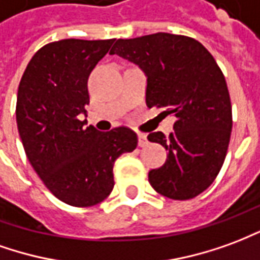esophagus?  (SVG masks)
I'll return each instance as SVG.
<instances>
[{"instance_id": "obj_1", "label": "esophagus", "mask_w": 260, "mask_h": 260, "mask_svg": "<svg viewBox=\"0 0 260 260\" xmlns=\"http://www.w3.org/2000/svg\"><path fill=\"white\" fill-rule=\"evenodd\" d=\"M148 144V140H147V134L139 133V145L140 147H145Z\"/></svg>"}]
</instances>
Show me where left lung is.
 <instances>
[{
    "label": "left lung",
    "mask_w": 260,
    "mask_h": 260,
    "mask_svg": "<svg viewBox=\"0 0 260 260\" xmlns=\"http://www.w3.org/2000/svg\"><path fill=\"white\" fill-rule=\"evenodd\" d=\"M110 54L139 66L147 106L176 119L169 137L148 134L168 151L167 162L148 172L151 186L174 200L196 198L220 172L233 128L227 82L214 57L194 39L164 32L119 39Z\"/></svg>",
    "instance_id": "8db88e82"
}]
</instances>
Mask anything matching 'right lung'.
<instances>
[{
  "instance_id": "add662e5",
  "label": "right lung",
  "mask_w": 260,
  "mask_h": 260,
  "mask_svg": "<svg viewBox=\"0 0 260 260\" xmlns=\"http://www.w3.org/2000/svg\"><path fill=\"white\" fill-rule=\"evenodd\" d=\"M115 39H64L43 46L18 88L16 124L27 159L57 199L75 207L101 203L113 189V165L137 147L127 127H86L88 77Z\"/></svg>"
}]
</instances>
